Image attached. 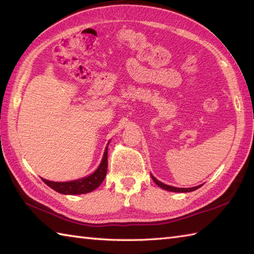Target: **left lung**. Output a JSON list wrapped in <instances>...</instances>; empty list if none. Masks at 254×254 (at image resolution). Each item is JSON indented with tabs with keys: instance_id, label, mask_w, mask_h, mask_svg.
Returning a JSON list of instances; mask_svg holds the SVG:
<instances>
[{
	"instance_id": "left-lung-1",
	"label": "left lung",
	"mask_w": 254,
	"mask_h": 254,
	"mask_svg": "<svg viewBox=\"0 0 254 254\" xmlns=\"http://www.w3.org/2000/svg\"><path fill=\"white\" fill-rule=\"evenodd\" d=\"M151 178L152 180L154 181L155 184H157L161 189L163 190H166V191H171V192H180V193H186V192H191V191H194V190H197L198 188L201 187L200 186H197V187H193V188H176V187H172V186H167L163 183H161V181H159L157 178H154L152 175H151Z\"/></svg>"
}]
</instances>
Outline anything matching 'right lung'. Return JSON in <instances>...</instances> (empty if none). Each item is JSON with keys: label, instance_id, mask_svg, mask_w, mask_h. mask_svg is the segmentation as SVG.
<instances>
[{"label": "right lung", "instance_id": "1", "mask_svg": "<svg viewBox=\"0 0 254 254\" xmlns=\"http://www.w3.org/2000/svg\"><path fill=\"white\" fill-rule=\"evenodd\" d=\"M107 149L108 144L104 152L103 159L100 166L96 168V171L91 174L90 176L84 177L81 179H77L73 181H65V183H56V181H49L46 179H43V181L51 189L55 191L67 194V195H74V194H84L89 193L95 190L97 187H100L103 183V180L105 179L106 173H107Z\"/></svg>", "mask_w": 254, "mask_h": 254}]
</instances>
